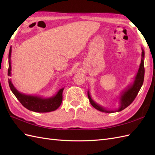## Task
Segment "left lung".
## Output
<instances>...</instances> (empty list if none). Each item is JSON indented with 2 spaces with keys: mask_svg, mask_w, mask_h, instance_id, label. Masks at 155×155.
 Segmentation results:
<instances>
[{
  "mask_svg": "<svg viewBox=\"0 0 155 155\" xmlns=\"http://www.w3.org/2000/svg\"><path fill=\"white\" fill-rule=\"evenodd\" d=\"M141 62L139 66V68L138 70L137 73L134 78V81L130 85L125 88V89L120 93V96L119 97V107L116 110H107L101 106L100 104H97L93 98H92L90 92L88 91V97L89 99L90 103L91 104L94 108L97 110L104 112V113H114V112H119L124 109L128 106L133 103V101L136 98L141 87L143 84L144 77V51L143 48H142V54H141Z\"/></svg>",
  "mask_w": 155,
  "mask_h": 155,
  "instance_id": "1",
  "label": "left lung"
}]
</instances>
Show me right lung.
<instances>
[{"label":"right lung","instance_id":"1","mask_svg":"<svg viewBox=\"0 0 155 155\" xmlns=\"http://www.w3.org/2000/svg\"><path fill=\"white\" fill-rule=\"evenodd\" d=\"M11 52L12 47H11L8 53V75L11 77ZM8 84L12 93L20 101L22 106L29 110L37 112V113H48L54 111L61 106L62 101V91L64 88H61L55 95L51 97L43 98L39 96L25 94L19 92L13 85L11 79H8Z\"/></svg>","mask_w":155,"mask_h":155}]
</instances>
